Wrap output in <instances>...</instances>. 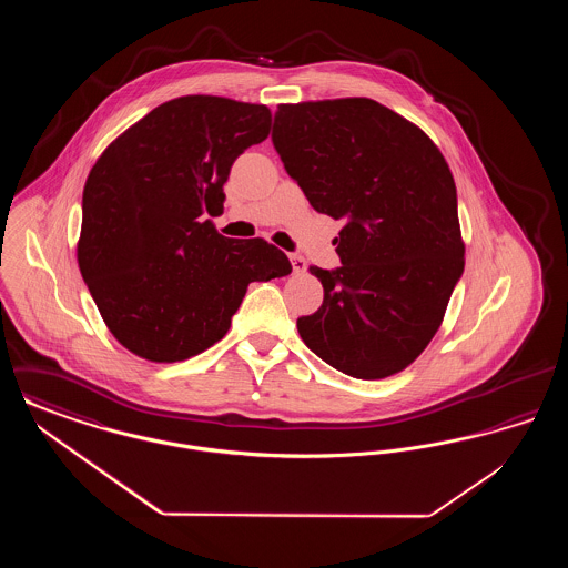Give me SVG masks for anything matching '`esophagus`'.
<instances>
[{"mask_svg":"<svg viewBox=\"0 0 568 568\" xmlns=\"http://www.w3.org/2000/svg\"><path fill=\"white\" fill-rule=\"evenodd\" d=\"M290 260H292V268H294L296 274H302V272L306 271V260H304L302 255L292 253V255H290Z\"/></svg>","mask_w":568,"mask_h":568,"instance_id":"1","label":"esophagus"}]
</instances>
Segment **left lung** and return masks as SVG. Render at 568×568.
Segmentation results:
<instances>
[{"instance_id":"1","label":"left lung","mask_w":568,"mask_h":568,"mask_svg":"<svg viewBox=\"0 0 568 568\" xmlns=\"http://www.w3.org/2000/svg\"><path fill=\"white\" fill-rule=\"evenodd\" d=\"M272 144L317 213L345 219L338 268L306 347L355 378L389 377L428 347L464 272L458 195L433 140L368 98L281 104Z\"/></svg>"}]
</instances>
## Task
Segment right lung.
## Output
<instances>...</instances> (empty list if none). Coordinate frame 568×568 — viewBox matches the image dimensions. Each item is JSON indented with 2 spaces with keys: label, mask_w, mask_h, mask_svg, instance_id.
<instances>
[{
  "label": "right lung",
  "mask_w": 568,
  "mask_h": 568,
  "mask_svg": "<svg viewBox=\"0 0 568 568\" xmlns=\"http://www.w3.org/2000/svg\"><path fill=\"white\" fill-rule=\"evenodd\" d=\"M271 110L185 95L119 135L82 191L79 266L112 336L151 362H181L225 336L248 283L292 264L264 239L221 236L223 185Z\"/></svg>",
  "instance_id": "add662e5"
}]
</instances>
